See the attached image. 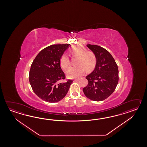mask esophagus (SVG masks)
I'll list each match as a JSON object with an SVG mask.
<instances>
[{
    "label": "esophagus",
    "instance_id": "1",
    "mask_svg": "<svg viewBox=\"0 0 147 147\" xmlns=\"http://www.w3.org/2000/svg\"><path fill=\"white\" fill-rule=\"evenodd\" d=\"M79 80V79H75L74 81H78Z\"/></svg>",
    "mask_w": 147,
    "mask_h": 147
}]
</instances>
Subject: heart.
Segmentation results:
<instances>
[{
    "mask_svg": "<svg viewBox=\"0 0 147 147\" xmlns=\"http://www.w3.org/2000/svg\"><path fill=\"white\" fill-rule=\"evenodd\" d=\"M70 53L72 56H78V58L76 61L77 65L70 67L66 70V75L68 78H79L84 74L86 69L88 71H90L94 68L97 59L92 51H87L82 46L77 45L71 48ZM60 63L63 69H66L69 67L70 61L66 53H63L61 56Z\"/></svg>",
    "mask_w": 147,
    "mask_h": 147,
    "instance_id": "obj_1",
    "label": "heart"
}]
</instances>
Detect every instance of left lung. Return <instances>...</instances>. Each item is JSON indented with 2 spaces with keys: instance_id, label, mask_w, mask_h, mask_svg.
Masks as SVG:
<instances>
[{
  "instance_id": "8db88e82",
  "label": "left lung",
  "mask_w": 147,
  "mask_h": 147,
  "mask_svg": "<svg viewBox=\"0 0 147 147\" xmlns=\"http://www.w3.org/2000/svg\"><path fill=\"white\" fill-rule=\"evenodd\" d=\"M95 55V68L86 77L88 84L83 88L85 96L90 100L100 101L113 94L119 80L118 66L112 55L105 48L97 45H87Z\"/></svg>"
}]
</instances>
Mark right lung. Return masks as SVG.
I'll return each instance as SVG.
<instances>
[{"instance_id": "right-lung-1", "label": "right lung", "mask_w": 147, "mask_h": 147, "mask_svg": "<svg viewBox=\"0 0 147 147\" xmlns=\"http://www.w3.org/2000/svg\"><path fill=\"white\" fill-rule=\"evenodd\" d=\"M70 44L53 45L44 48L31 64L29 80L32 90L42 100L53 103L66 96L72 80L59 83L66 78L60 60Z\"/></svg>"}]
</instances>
